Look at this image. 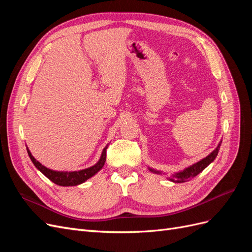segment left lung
I'll return each mask as SVG.
<instances>
[{
  "mask_svg": "<svg viewBox=\"0 0 252 252\" xmlns=\"http://www.w3.org/2000/svg\"><path fill=\"white\" fill-rule=\"evenodd\" d=\"M220 143H222V141H220L218 145V147L213 150L210 155H208L206 158H202L201 161H199L197 163L191 165L187 167V168H185L184 170L182 171H179V172H175L174 174H172V177L169 178V180L173 183H184V182H187V181H190L192 178L196 177L197 174H199L200 172H202L206 167H207L210 163H212L213 161H215V158H217L218 154H219V150H220ZM151 172L154 173H157V174H162L161 171H158V170H155V169H151V168H148Z\"/></svg>",
  "mask_w": 252,
  "mask_h": 252,
  "instance_id": "1",
  "label": "left lung"
}]
</instances>
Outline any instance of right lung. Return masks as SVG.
<instances>
[{
  "label": "right lung",
  "mask_w": 252,
  "mask_h": 252,
  "mask_svg": "<svg viewBox=\"0 0 252 252\" xmlns=\"http://www.w3.org/2000/svg\"><path fill=\"white\" fill-rule=\"evenodd\" d=\"M107 147L108 145L103 149L101 158L96 164L89 167V168L78 170V171H57V170L49 169L47 167L42 165L39 161H36V159L33 158V156L32 155V152H30V150L28 149V147H27V152L30 159H32V162L36 167V169H39L45 177L49 179L51 182L55 183V184L59 186H75V185L82 184V183L87 181L91 177H94L95 173H97L103 168V166L106 162V149H107Z\"/></svg>",
  "instance_id": "obj_1"
}]
</instances>
